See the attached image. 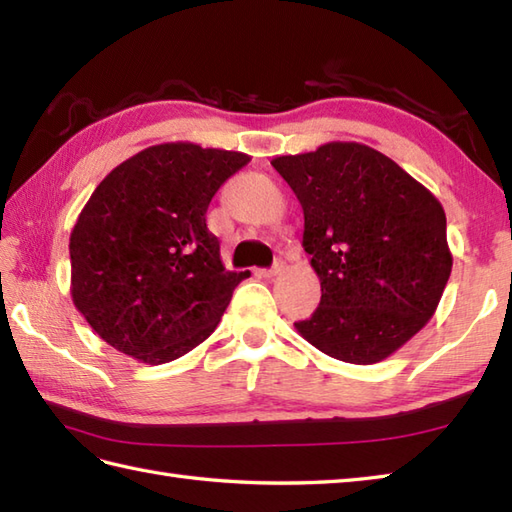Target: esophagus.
Here are the masks:
<instances>
[{"instance_id": "34e87169", "label": "esophagus", "mask_w": 512, "mask_h": 512, "mask_svg": "<svg viewBox=\"0 0 512 512\" xmlns=\"http://www.w3.org/2000/svg\"><path fill=\"white\" fill-rule=\"evenodd\" d=\"M281 270H284V262H275V266L273 268H266V270H262V275L264 277H275V275H279Z\"/></svg>"}]
</instances>
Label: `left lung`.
Segmentation results:
<instances>
[{
  "instance_id": "left-lung-1",
  "label": "left lung",
  "mask_w": 512,
  "mask_h": 512,
  "mask_svg": "<svg viewBox=\"0 0 512 512\" xmlns=\"http://www.w3.org/2000/svg\"><path fill=\"white\" fill-rule=\"evenodd\" d=\"M303 209V248L321 303L297 332L323 354L372 365L436 312L453 257L447 215L427 187L361 143L270 162Z\"/></svg>"
}]
</instances>
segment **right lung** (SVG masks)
<instances>
[{
  "label": "right lung",
  "mask_w": 512,
  "mask_h": 512,
  "mask_svg": "<svg viewBox=\"0 0 512 512\" xmlns=\"http://www.w3.org/2000/svg\"><path fill=\"white\" fill-rule=\"evenodd\" d=\"M248 160L242 151L162 143L121 162L94 189L70 235V292L114 350L162 365L217 328L250 273L224 268L206 209Z\"/></svg>",
  "instance_id": "right-lung-1"
}]
</instances>
